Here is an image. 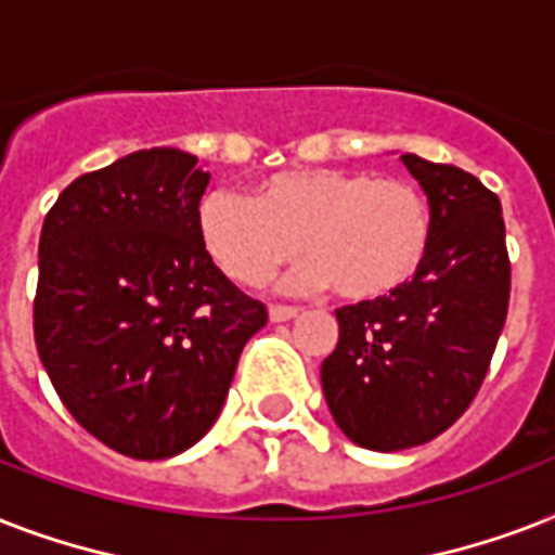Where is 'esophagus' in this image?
<instances>
[{
	"label": "esophagus",
	"instance_id": "obj_1",
	"mask_svg": "<svg viewBox=\"0 0 555 555\" xmlns=\"http://www.w3.org/2000/svg\"><path fill=\"white\" fill-rule=\"evenodd\" d=\"M299 317V308L296 305H270V320L273 322H287Z\"/></svg>",
	"mask_w": 555,
	"mask_h": 555
}]
</instances>
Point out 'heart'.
<instances>
[{
	"mask_svg": "<svg viewBox=\"0 0 555 555\" xmlns=\"http://www.w3.org/2000/svg\"><path fill=\"white\" fill-rule=\"evenodd\" d=\"M431 204L403 178L365 169H291L264 178L253 198L209 192L198 233L218 268L238 285H264L302 250L287 285L369 302L421 273L431 247Z\"/></svg>",
	"mask_w": 555,
	"mask_h": 555,
	"instance_id": "b5f03b06",
	"label": "heart"
}]
</instances>
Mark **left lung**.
Listing matches in <instances>:
<instances>
[{"instance_id":"left-lung-1","label":"left lung","mask_w":555,"mask_h":555,"mask_svg":"<svg viewBox=\"0 0 555 555\" xmlns=\"http://www.w3.org/2000/svg\"><path fill=\"white\" fill-rule=\"evenodd\" d=\"M400 158L431 204L429 256L395 294L337 308L339 343L322 363L337 426L377 452L429 443L469 409L509 305L499 195L452 164Z\"/></svg>"}]
</instances>
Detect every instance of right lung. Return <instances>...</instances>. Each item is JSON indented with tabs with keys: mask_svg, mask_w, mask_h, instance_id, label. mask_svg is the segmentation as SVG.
<instances>
[{
	"mask_svg": "<svg viewBox=\"0 0 555 555\" xmlns=\"http://www.w3.org/2000/svg\"><path fill=\"white\" fill-rule=\"evenodd\" d=\"M207 184L190 152L141 150L72 181L42 221L37 354L74 421L138 461L207 435L268 325L201 242Z\"/></svg>",
	"mask_w": 555,
	"mask_h": 555,
	"instance_id": "add662e5",
	"label": "right lung"
}]
</instances>
